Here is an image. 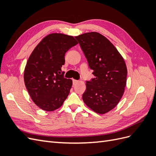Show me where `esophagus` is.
<instances>
[{
	"instance_id": "34e87169",
	"label": "esophagus",
	"mask_w": 156,
	"mask_h": 156,
	"mask_svg": "<svg viewBox=\"0 0 156 156\" xmlns=\"http://www.w3.org/2000/svg\"><path fill=\"white\" fill-rule=\"evenodd\" d=\"M72 81H73V84H76V83L78 82L77 80H75V79H72Z\"/></svg>"
}]
</instances>
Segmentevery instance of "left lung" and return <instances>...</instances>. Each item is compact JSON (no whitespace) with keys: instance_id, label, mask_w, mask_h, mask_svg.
Returning a JSON list of instances; mask_svg holds the SVG:
<instances>
[{"instance_id":"left-lung-1","label":"left lung","mask_w":156,"mask_h":156,"mask_svg":"<svg viewBox=\"0 0 156 156\" xmlns=\"http://www.w3.org/2000/svg\"><path fill=\"white\" fill-rule=\"evenodd\" d=\"M95 77L87 81L83 100L92 110L105 114L114 108L124 94L127 68L111 42L96 32L75 36Z\"/></svg>"}]
</instances>
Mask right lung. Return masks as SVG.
<instances>
[{
    "label": "right lung",
    "instance_id": "obj_1",
    "mask_svg": "<svg viewBox=\"0 0 156 156\" xmlns=\"http://www.w3.org/2000/svg\"><path fill=\"white\" fill-rule=\"evenodd\" d=\"M77 44L73 36L50 34L37 44L28 59L25 84L32 101L41 109L55 111L67 98L72 81L64 78L61 67L65 63L66 53Z\"/></svg>",
    "mask_w": 156,
    "mask_h": 156
}]
</instances>
